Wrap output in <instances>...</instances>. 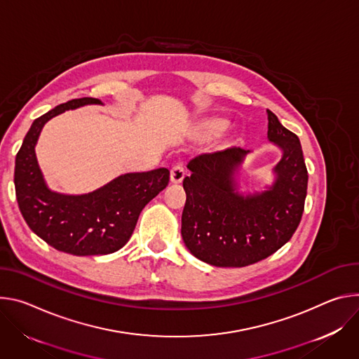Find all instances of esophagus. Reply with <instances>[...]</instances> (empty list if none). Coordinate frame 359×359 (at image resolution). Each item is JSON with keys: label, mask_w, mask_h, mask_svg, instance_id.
Here are the masks:
<instances>
[{"label": "esophagus", "mask_w": 359, "mask_h": 359, "mask_svg": "<svg viewBox=\"0 0 359 359\" xmlns=\"http://www.w3.org/2000/svg\"><path fill=\"white\" fill-rule=\"evenodd\" d=\"M185 177V170L181 164H177L171 168V182L172 184H181Z\"/></svg>", "instance_id": "obj_1"}]
</instances>
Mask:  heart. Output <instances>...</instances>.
Here are the masks:
<instances>
[{"label":"heart","instance_id":"heart-1","mask_svg":"<svg viewBox=\"0 0 359 359\" xmlns=\"http://www.w3.org/2000/svg\"><path fill=\"white\" fill-rule=\"evenodd\" d=\"M226 124L228 123L225 121V119L212 118V119H208V121L204 124V130L208 134H219L226 128Z\"/></svg>","mask_w":359,"mask_h":359}]
</instances>
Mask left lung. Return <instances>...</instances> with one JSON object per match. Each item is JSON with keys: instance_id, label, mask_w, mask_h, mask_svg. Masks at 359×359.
Returning <instances> with one entry per match:
<instances>
[{"instance_id": "obj_1", "label": "left lung", "mask_w": 359, "mask_h": 359, "mask_svg": "<svg viewBox=\"0 0 359 359\" xmlns=\"http://www.w3.org/2000/svg\"><path fill=\"white\" fill-rule=\"evenodd\" d=\"M268 114V140L283 149L266 191L243 195L235 172L250 151L228 148L192 158L184 178L181 235L189 252L210 265L241 268L285 245L304 212L308 171L299 138Z\"/></svg>"}]
</instances>
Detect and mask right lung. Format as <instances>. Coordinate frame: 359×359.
I'll return each instance as SVG.
<instances>
[{
    "instance_id": "obj_1",
    "label": "right lung",
    "mask_w": 359,
    "mask_h": 359,
    "mask_svg": "<svg viewBox=\"0 0 359 359\" xmlns=\"http://www.w3.org/2000/svg\"><path fill=\"white\" fill-rule=\"evenodd\" d=\"M88 104L102 102L90 97L71 100L36 118L17 154L14 171L18 207L28 226L48 245L78 257L105 255L123 248L144 207L170 182V171L158 168L119 175L84 195L51 191L35 156L39 133L53 116Z\"/></svg>"
}]
</instances>
